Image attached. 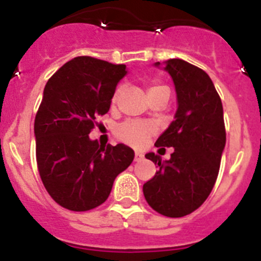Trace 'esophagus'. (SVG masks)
Masks as SVG:
<instances>
[{
	"label": "esophagus",
	"instance_id": "esophagus-1",
	"mask_svg": "<svg viewBox=\"0 0 261 261\" xmlns=\"http://www.w3.org/2000/svg\"><path fill=\"white\" fill-rule=\"evenodd\" d=\"M142 158H144V154L140 153V151H136V153H135V161H136V162L141 161Z\"/></svg>",
	"mask_w": 261,
	"mask_h": 261
}]
</instances>
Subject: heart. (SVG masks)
<instances>
[{
  "instance_id": "obj_1",
  "label": "heart",
  "mask_w": 261,
  "mask_h": 261,
  "mask_svg": "<svg viewBox=\"0 0 261 261\" xmlns=\"http://www.w3.org/2000/svg\"><path fill=\"white\" fill-rule=\"evenodd\" d=\"M162 90H167L165 86L158 84H153L147 89V95L156 93V91H162ZM168 91V90H167ZM120 89L115 91L114 96H112V103L117 102L119 98ZM154 133V128L146 123H141V121H125L121 125L117 126L116 129V137L119 138L120 141L125 142L132 146H141L142 144L146 142V140L150 137Z\"/></svg>"
}]
</instances>
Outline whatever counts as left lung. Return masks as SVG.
<instances>
[{
  "label": "left lung",
  "mask_w": 261,
  "mask_h": 261,
  "mask_svg": "<svg viewBox=\"0 0 261 261\" xmlns=\"http://www.w3.org/2000/svg\"><path fill=\"white\" fill-rule=\"evenodd\" d=\"M163 69L174 81L177 110L155 146L174 147V153L165 162L154 153L145 155L159 170L142 191L154 211L177 218L200 208L211 195L220 171L226 130L221 98L202 69L180 59L167 60Z\"/></svg>",
  "instance_id": "8db88e82"
}]
</instances>
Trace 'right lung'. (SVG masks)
<instances>
[{
	"mask_svg": "<svg viewBox=\"0 0 261 261\" xmlns=\"http://www.w3.org/2000/svg\"><path fill=\"white\" fill-rule=\"evenodd\" d=\"M125 74L123 64L80 56L45 85L34 125L36 162L45 190L62 208L86 212L103 204L135 158L126 145L102 146L89 137Z\"/></svg>",
	"mask_w": 261,
	"mask_h": 261,
	"instance_id": "obj_1",
	"label": "right lung"
}]
</instances>
